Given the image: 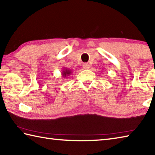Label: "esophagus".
Masks as SVG:
<instances>
[{
	"label": "esophagus",
	"mask_w": 155,
	"mask_h": 155,
	"mask_svg": "<svg viewBox=\"0 0 155 155\" xmlns=\"http://www.w3.org/2000/svg\"><path fill=\"white\" fill-rule=\"evenodd\" d=\"M89 67H90V66H89V64L85 63V64H83V69H89Z\"/></svg>",
	"instance_id": "obj_1"
}]
</instances>
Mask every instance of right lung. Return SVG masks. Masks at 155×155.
Segmentation results:
<instances>
[{"label": "right lung", "mask_w": 155, "mask_h": 155, "mask_svg": "<svg viewBox=\"0 0 155 155\" xmlns=\"http://www.w3.org/2000/svg\"><path fill=\"white\" fill-rule=\"evenodd\" d=\"M71 73H72V70L70 69H67V68H63L62 70H61V76H62V77L64 78L70 75Z\"/></svg>", "instance_id": "right-lung-1"}]
</instances>
